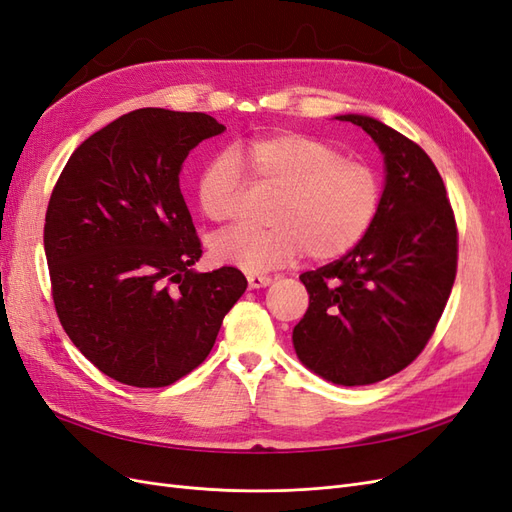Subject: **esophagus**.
<instances>
[{
  "label": "esophagus",
  "mask_w": 512,
  "mask_h": 512,
  "mask_svg": "<svg viewBox=\"0 0 512 512\" xmlns=\"http://www.w3.org/2000/svg\"><path fill=\"white\" fill-rule=\"evenodd\" d=\"M247 284H250V288L258 290V288H267L271 284V277L269 275H258V273H252L247 275Z\"/></svg>",
  "instance_id": "34e87169"
}]
</instances>
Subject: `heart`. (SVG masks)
<instances>
[{
    "label": "heart",
    "mask_w": 512,
    "mask_h": 512,
    "mask_svg": "<svg viewBox=\"0 0 512 512\" xmlns=\"http://www.w3.org/2000/svg\"><path fill=\"white\" fill-rule=\"evenodd\" d=\"M245 168L256 190L271 198L267 228L228 230L211 243L213 258L247 273L280 269L303 252L333 260L359 245L382 207V177L374 166L348 160L316 136L277 132L250 143ZM247 177L232 151L215 156L198 177V205L211 222L237 215Z\"/></svg>",
    "instance_id": "b5f03b06"
}]
</instances>
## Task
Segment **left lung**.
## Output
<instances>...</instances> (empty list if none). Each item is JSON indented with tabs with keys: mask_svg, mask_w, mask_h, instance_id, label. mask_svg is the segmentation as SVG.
<instances>
[{
	"mask_svg": "<svg viewBox=\"0 0 512 512\" xmlns=\"http://www.w3.org/2000/svg\"><path fill=\"white\" fill-rule=\"evenodd\" d=\"M380 147L382 207L367 237L299 280L309 307L292 331L305 367L363 386L408 367L438 327L457 275V222L436 164L410 138L365 115H342Z\"/></svg>",
	"mask_w": 512,
	"mask_h": 512,
	"instance_id": "obj_1",
	"label": "left lung"
}]
</instances>
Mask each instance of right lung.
Segmentation results:
<instances>
[{"instance_id": "add662e5", "label": "right lung", "mask_w": 512, "mask_h": 512, "mask_svg": "<svg viewBox=\"0 0 512 512\" xmlns=\"http://www.w3.org/2000/svg\"><path fill=\"white\" fill-rule=\"evenodd\" d=\"M226 128L205 113L138 108L91 134L55 183L44 252L61 327L102 374L160 389L203 363L247 288L203 256L181 164Z\"/></svg>"}]
</instances>
